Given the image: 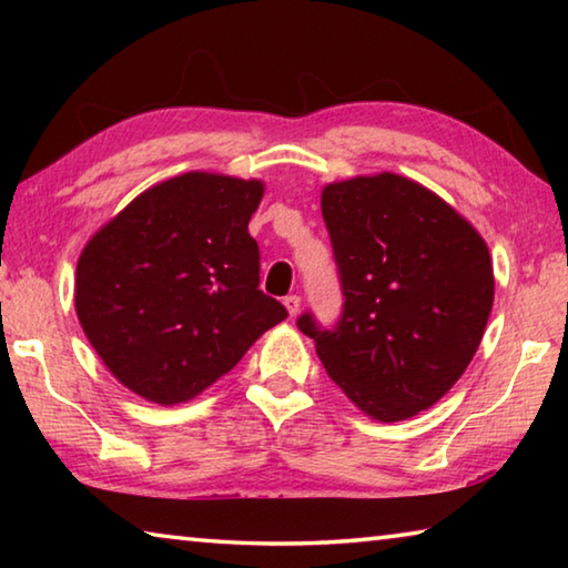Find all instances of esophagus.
<instances>
[{"label": "esophagus", "instance_id": "34e87169", "mask_svg": "<svg viewBox=\"0 0 568 568\" xmlns=\"http://www.w3.org/2000/svg\"><path fill=\"white\" fill-rule=\"evenodd\" d=\"M283 305L287 307V313H291V318H295V315L301 313V295H287Z\"/></svg>", "mask_w": 568, "mask_h": 568}]
</instances>
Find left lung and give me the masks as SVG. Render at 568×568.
<instances>
[{"mask_svg":"<svg viewBox=\"0 0 568 568\" xmlns=\"http://www.w3.org/2000/svg\"><path fill=\"white\" fill-rule=\"evenodd\" d=\"M343 318L297 321L331 381L381 423L418 416L464 376L494 305L486 240L420 182L378 172L321 192Z\"/></svg>","mask_w":568,"mask_h":568,"instance_id":"8db88e82","label":"left lung"}]
</instances>
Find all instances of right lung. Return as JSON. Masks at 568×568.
Masks as SVG:
<instances>
[{"label": "right lung", "mask_w": 568, "mask_h": 568, "mask_svg": "<svg viewBox=\"0 0 568 568\" xmlns=\"http://www.w3.org/2000/svg\"><path fill=\"white\" fill-rule=\"evenodd\" d=\"M263 180L192 170L140 192L77 261L74 311L124 388L158 406L192 400L287 318L257 291L247 223Z\"/></svg>", "instance_id": "1"}]
</instances>
